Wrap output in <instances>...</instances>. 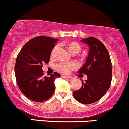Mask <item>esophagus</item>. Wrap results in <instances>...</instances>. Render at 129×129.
<instances>
[{
  "mask_svg": "<svg viewBox=\"0 0 129 129\" xmlns=\"http://www.w3.org/2000/svg\"><path fill=\"white\" fill-rule=\"evenodd\" d=\"M62 78H67V79L72 78L71 76H63V75H62Z\"/></svg>",
  "mask_w": 129,
  "mask_h": 129,
  "instance_id": "esophagus-1",
  "label": "esophagus"
}]
</instances>
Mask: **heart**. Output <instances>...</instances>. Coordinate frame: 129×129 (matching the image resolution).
<instances>
[{
    "label": "heart",
    "instance_id": "heart-1",
    "mask_svg": "<svg viewBox=\"0 0 129 129\" xmlns=\"http://www.w3.org/2000/svg\"><path fill=\"white\" fill-rule=\"evenodd\" d=\"M66 47L68 49L70 53L72 54H77L79 52H80L82 49V46L76 41H69L64 43ZM56 50V47H54V49L52 51V54H54ZM78 66L75 62H70V63H67V62H60L58 63L56 66V70L58 72L64 75H68L72 71L75 70L77 68Z\"/></svg>",
    "mask_w": 129,
    "mask_h": 129
}]
</instances>
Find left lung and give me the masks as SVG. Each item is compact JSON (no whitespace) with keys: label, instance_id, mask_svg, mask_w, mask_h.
Masks as SVG:
<instances>
[{"label":"left lung","instance_id":"1","mask_svg":"<svg viewBox=\"0 0 129 129\" xmlns=\"http://www.w3.org/2000/svg\"><path fill=\"white\" fill-rule=\"evenodd\" d=\"M89 46V53L85 64L78 71L86 75L80 89L73 92L74 98L81 104H90L105 94L112 80V63L109 53L104 44L94 37L81 40Z\"/></svg>","mask_w":129,"mask_h":129}]
</instances>
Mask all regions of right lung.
Instances as JSON below:
<instances>
[{
    "instance_id": "1",
    "label": "right lung",
    "mask_w": 129,
    "mask_h": 129,
    "mask_svg": "<svg viewBox=\"0 0 129 129\" xmlns=\"http://www.w3.org/2000/svg\"><path fill=\"white\" fill-rule=\"evenodd\" d=\"M58 40L39 36L27 42L17 55L15 66L17 83L21 92L33 102H44L54 92V80L60 75L54 72L44 77L42 67L49 62L52 49Z\"/></svg>"
}]
</instances>
